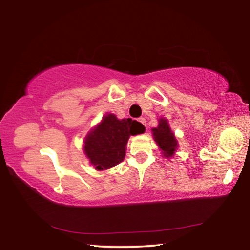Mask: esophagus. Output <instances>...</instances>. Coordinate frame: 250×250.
Returning <instances> with one entry per match:
<instances>
[{
	"label": "esophagus",
	"mask_w": 250,
	"mask_h": 250,
	"mask_svg": "<svg viewBox=\"0 0 250 250\" xmlns=\"http://www.w3.org/2000/svg\"><path fill=\"white\" fill-rule=\"evenodd\" d=\"M139 121H140L143 125L146 126V119H145V118H140V119H139Z\"/></svg>",
	"instance_id": "esophagus-1"
}]
</instances>
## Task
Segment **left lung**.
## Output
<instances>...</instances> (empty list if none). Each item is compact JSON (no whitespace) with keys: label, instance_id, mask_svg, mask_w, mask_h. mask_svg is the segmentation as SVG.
Segmentation results:
<instances>
[{"label":"left lung","instance_id":"1","mask_svg":"<svg viewBox=\"0 0 250 250\" xmlns=\"http://www.w3.org/2000/svg\"><path fill=\"white\" fill-rule=\"evenodd\" d=\"M152 135L164 158L171 159L179 149V142L166 118H160L158 126L152 128Z\"/></svg>","mask_w":250,"mask_h":250}]
</instances>
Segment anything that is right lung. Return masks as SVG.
<instances>
[{
	"label": "right lung",
	"instance_id": "1",
	"mask_svg": "<svg viewBox=\"0 0 250 250\" xmlns=\"http://www.w3.org/2000/svg\"><path fill=\"white\" fill-rule=\"evenodd\" d=\"M145 130L131 118L120 120L113 113H107L84 137L83 153L97 171L108 170L125 160L130 135L143 133Z\"/></svg>",
	"mask_w": 250,
	"mask_h": 250
}]
</instances>
